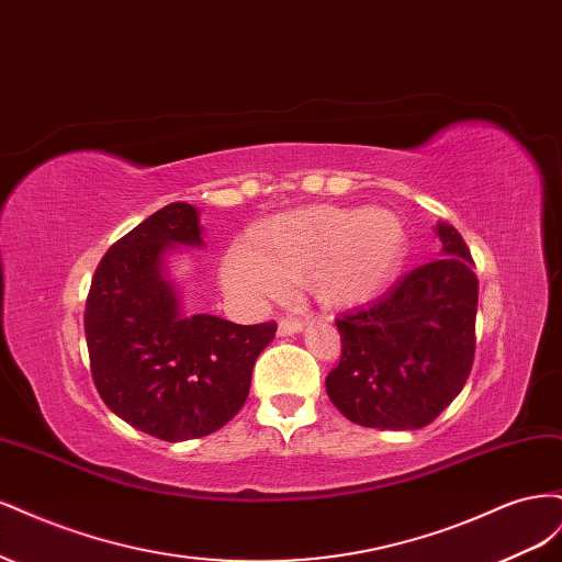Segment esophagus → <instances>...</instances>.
<instances>
[{
	"label": "esophagus",
	"mask_w": 562,
	"mask_h": 562,
	"mask_svg": "<svg viewBox=\"0 0 562 562\" xmlns=\"http://www.w3.org/2000/svg\"><path fill=\"white\" fill-rule=\"evenodd\" d=\"M302 330V321H295V318H283L279 323V335L281 337H288V335H297Z\"/></svg>",
	"instance_id": "esophagus-1"
}]
</instances>
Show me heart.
Segmentation results:
<instances>
[{
  "label": "heart",
  "mask_w": 562,
  "mask_h": 562,
  "mask_svg": "<svg viewBox=\"0 0 562 562\" xmlns=\"http://www.w3.org/2000/svg\"><path fill=\"white\" fill-rule=\"evenodd\" d=\"M407 246L403 220L391 211L316 209L281 215L223 262L227 288L250 302H279L291 283L314 277L330 304L363 300L396 274Z\"/></svg>",
  "instance_id": "1"
}]
</instances>
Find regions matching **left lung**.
<instances>
[{"instance_id":"1","label":"left lung","mask_w":562,"mask_h":562,"mask_svg":"<svg viewBox=\"0 0 562 562\" xmlns=\"http://www.w3.org/2000/svg\"><path fill=\"white\" fill-rule=\"evenodd\" d=\"M438 258L339 316L342 359L326 378L335 407L370 429L431 424L464 389L475 351L479 279L462 236L434 227Z\"/></svg>"}]
</instances>
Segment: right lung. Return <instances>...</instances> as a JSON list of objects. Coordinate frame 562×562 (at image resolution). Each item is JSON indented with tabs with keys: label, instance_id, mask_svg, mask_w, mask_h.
<instances>
[{
	"label": "right lung",
	"instance_id": "1",
	"mask_svg": "<svg viewBox=\"0 0 562 562\" xmlns=\"http://www.w3.org/2000/svg\"><path fill=\"white\" fill-rule=\"evenodd\" d=\"M201 246L199 209L168 203L105 252L83 314L100 398L168 443L209 436L241 411L252 366L277 333V323L184 312L168 262Z\"/></svg>",
	"mask_w": 562,
	"mask_h": 562
}]
</instances>
